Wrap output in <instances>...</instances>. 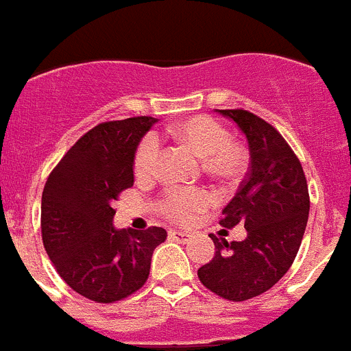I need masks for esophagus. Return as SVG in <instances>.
<instances>
[{
  "label": "esophagus",
  "instance_id": "esophagus-1",
  "mask_svg": "<svg viewBox=\"0 0 351 351\" xmlns=\"http://www.w3.org/2000/svg\"><path fill=\"white\" fill-rule=\"evenodd\" d=\"M169 237L173 240V242H179V243H186L189 242V239H191V234L189 233H184V231H178V230H170Z\"/></svg>",
  "mask_w": 351,
  "mask_h": 351
}]
</instances>
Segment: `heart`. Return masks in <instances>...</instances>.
Segmentation results:
<instances>
[{
    "label": "heart",
    "mask_w": 351,
    "mask_h": 351,
    "mask_svg": "<svg viewBox=\"0 0 351 351\" xmlns=\"http://www.w3.org/2000/svg\"><path fill=\"white\" fill-rule=\"evenodd\" d=\"M179 143L188 146L200 156L202 167L212 178L223 182L239 181L247 169L249 153L240 141L228 136V130L212 117L198 114L170 127ZM160 162V141L149 134L137 146L134 154V170L141 179H149L156 173ZM214 197L205 189H167L160 198L163 214L178 223H188L205 208L210 207Z\"/></svg>",
    "instance_id": "1"
}]
</instances>
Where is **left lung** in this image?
I'll use <instances>...</instances> for the list:
<instances>
[{
    "instance_id": "left-lung-1",
    "label": "left lung",
    "mask_w": 351,
    "mask_h": 351,
    "mask_svg": "<svg viewBox=\"0 0 351 351\" xmlns=\"http://www.w3.org/2000/svg\"><path fill=\"white\" fill-rule=\"evenodd\" d=\"M249 141L250 167L223 208L224 228L243 224V242L214 240L212 261L198 269L202 284L228 301H247L269 291L289 271L301 247L310 195L300 158L273 125L245 109H217Z\"/></svg>"
}]
</instances>
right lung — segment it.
<instances>
[{"instance_id":"1","label":"right lung","mask_w":351,"mask_h":351,"mask_svg":"<svg viewBox=\"0 0 351 351\" xmlns=\"http://www.w3.org/2000/svg\"><path fill=\"white\" fill-rule=\"evenodd\" d=\"M156 118L104 121L80 137L51 170L41 195V239L57 273L95 303H117L146 284L167 231L114 230L112 208L134 186V154Z\"/></svg>"}]
</instances>
